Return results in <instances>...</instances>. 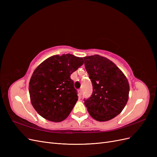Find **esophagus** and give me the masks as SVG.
I'll use <instances>...</instances> for the list:
<instances>
[{
  "mask_svg": "<svg viewBox=\"0 0 157 157\" xmlns=\"http://www.w3.org/2000/svg\"><path fill=\"white\" fill-rule=\"evenodd\" d=\"M78 97L80 98L82 96V90L80 89L78 90Z\"/></svg>",
  "mask_w": 157,
  "mask_h": 157,
  "instance_id": "esophagus-1",
  "label": "esophagus"
}]
</instances>
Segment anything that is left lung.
Wrapping results in <instances>:
<instances>
[{"instance_id":"obj_1","label":"left lung","mask_w":157,"mask_h":157,"mask_svg":"<svg viewBox=\"0 0 157 157\" xmlns=\"http://www.w3.org/2000/svg\"><path fill=\"white\" fill-rule=\"evenodd\" d=\"M93 86L92 96L84 99L93 118L105 122L117 117L126 106L130 86L122 71L113 61L99 55L84 58Z\"/></svg>"}]
</instances>
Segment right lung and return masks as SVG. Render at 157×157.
I'll return each mask as SVG.
<instances>
[{"mask_svg":"<svg viewBox=\"0 0 157 157\" xmlns=\"http://www.w3.org/2000/svg\"><path fill=\"white\" fill-rule=\"evenodd\" d=\"M83 63L82 58L67 54L51 56L36 68L29 91L32 105L41 117L57 122L69 116L78 100L70 77Z\"/></svg>","mask_w":157,"mask_h":157,"instance_id":"1","label":"right lung"}]
</instances>
